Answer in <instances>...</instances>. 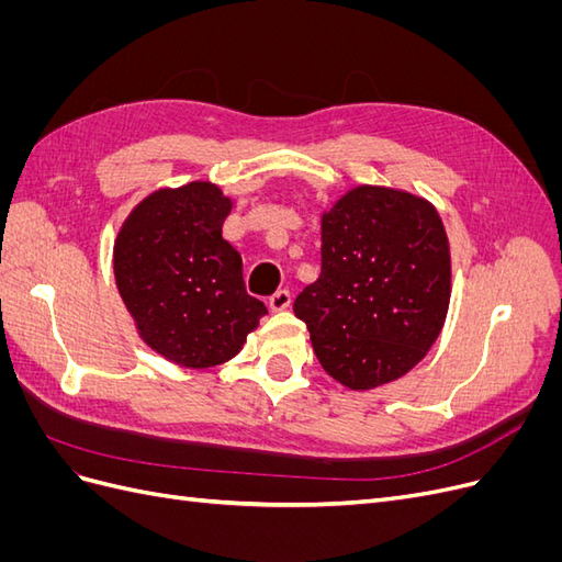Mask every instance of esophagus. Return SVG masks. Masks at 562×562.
I'll use <instances>...</instances> for the list:
<instances>
[{
	"mask_svg": "<svg viewBox=\"0 0 562 562\" xmlns=\"http://www.w3.org/2000/svg\"><path fill=\"white\" fill-rule=\"evenodd\" d=\"M291 300H293L291 293H288L285 288H283V291H277L274 295L269 297V310L271 312H283V310L291 307Z\"/></svg>",
	"mask_w": 562,
	"mask_h": 562,
	"instance_id": "1",
	"label": "esophagus"
}]
</instances>
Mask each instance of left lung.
<instances>
[{
  "mask_svg": "<svg viewBox=\"0 0 562 562\" xmlns=\"http://www.w3.org/2000/svg\"><path fill=\"white\" fill-rule=\"evenodd\" d=\"M450 244L427 199L359 184L321 215V274L293 310L318 363L353 391L411 372L450 304Z\"/></svg>",
  "mask_w": 562,
  "mask_h": 562,
  "instance_id": "obj_1",
  "label": "left lung"
}]
</instances>
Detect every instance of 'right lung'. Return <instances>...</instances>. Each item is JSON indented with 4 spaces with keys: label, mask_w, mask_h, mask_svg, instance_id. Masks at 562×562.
Instances as JSON below:
<instances>
[{
    "label": "right lung",
    "mask_w": 562,
    "mask_h": 562,
    "mask_svg": "<svg viewBox=\"0 0 562 562\" xmlns=\"http://www.w3.org/2000/svg\"><path fill=\"white\" fill-rule=\"evenodd\" d=\"M232 199L213 182L145 196L114 239V281L143 342L182 368L241 351L267 307L246 293L241 255L223 239Z\"/></svg>",
    "instance_id": "right-lung-1"
}]
</instances>
